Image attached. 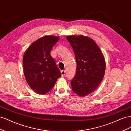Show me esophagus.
Instances as JSON below:
<instances>
[{
	"label": "esophagus",
	"instance_id": "1",
	"mask_svg": "<svg viewBox=\"0 0 131 131\" xmlns=\"http://www.w3.org/2000/svg\"><path fill=\"white\" fill-rule=\"evenodd\" d=\"M66 70H63L61 71V74H62V77H64L65 75H66Z\"/></svg>",
	"mask_w": 131,
	"mask_h": 131
}]
</instances>
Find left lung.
Masks as SVG:
<instances>
[{
	"mask_svg": "<svg viewBox=\"0 0 131 131\" xmlns=\"http://www.w3.org/2000/svg\"><path fill=\"white\" fill-rule=\"evenodd\" d=\"M73 48L77 61L76 74L71 85L73 92L84 97L100 85L105 71L104 57L92 39L82 35L66 37Z\"/></svg>",
	"mask_w": 131,
	"mask_h": 131,
	"instance_id": "1",
	"label": "left lung"
}]
</instances>
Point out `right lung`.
I'll list each match as a JSON object with an SVG mask.
<instances>
[{"mask_svg": "<svg viewBox=\"0 0 131 131\" xmlns=\"http://www.w3.org/2000/svg\"><path fill=\"white\" fill-rule=\"evenodd\" d=\"M59 37L46 35L33 42L23 55V72L26 80L34 92L45 94L52 90L61 77L51 50Z\"/></svg>", "mask_w": 131, "mask_h": 131, "instance_id": "obj_1", "label": "right lung"}]
</instances>
